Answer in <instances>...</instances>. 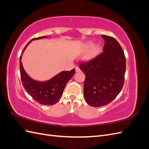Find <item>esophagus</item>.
<instances>
[{
	"instance_id": "34e87169",
	"label": "esophagus",
	"mask_w": 149,
	"mask_h": 149,
	"mask_svg": "<svg viewBox=\"0 0 149 149\" xmlns=\"http://www.w3.org/2000/svg\"><path fill=\"white\" fill-rule=\"evenodd\" d=\"M75 70H76V72H79V71H81V70L79 69V68L78 67V66L76 67Z\"/></svg>"
}]
</instances>
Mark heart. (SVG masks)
Here are the masks:
<instances>
[{
  "label": "heart",
  "instance_id": "1",
  "mask_svg": "<svg viewBox=\"0 0 149 149\" xmlns=\"http://www.w3.org/2000/svg\"><path fill=\"white\" fill-rule=\"evenodd\" d=\"M89 49H90V50ZM88 51V52L87 53L86 55L85 58L86 60L90 61L94 60V58H96L97 56L100 55L102 52V48L100 45H93V43L92 42H88L84 43L81 47V52L84 53Z\"/></svg>",
  "mask_w": 149,
  "mask_h": 149
}]
</instances>
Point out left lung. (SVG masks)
<instances>
[{
    "instance_id": "8db88e82",
    "label": "left lung",
    "mask_w": 149,
    "mask_h": 149,
    "mask_svg": "<svg viewBox=\"0 0 149 149\" xmlns=\"http://www.w3.org/2000/svg\"><path fill=\"white\" fill-rule=\"evenodd\" d=\"M103 53L94 60L80 63L85 74L84 96L93 107L106 106L118 95L124 82L125 57L123 49L112 37L102 35Z\"/></svg>"
}]
</instances>
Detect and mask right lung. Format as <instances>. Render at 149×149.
<instances>
[{
  "instance_id": "add662e5",
  "label": "right lung",
  "mask_w": 149,
  "mask_h": 149,
  "mask_svg": "<svg viewBox=\"0 0 149 149\" xmlns=\"http://www.w3.org/2000/svg\"><path fill=\"white\" fill-rule=\"evenodd\" d=\"M47 37V36H43L31 39L25 47L22 55L31 41ZM21 60L22 55L20 56V71L22 84L25 91L40 104L51 106L56 104L61 97L66 83L74 75L75 69L70 71H61L50 79L45 81H39L30 78L26 73Z\"/></svg>"
}]
</instances>
